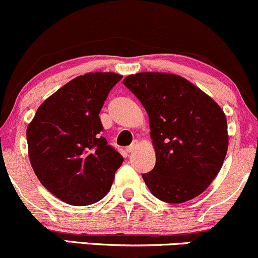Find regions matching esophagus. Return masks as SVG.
Wrapping results in <instances>:
<instances>
[{
	"label": "esophagus",
	"mask_w": 258,
	"mask_h": 258,
	"mask_svg": "<svg viewBox=\"0 0 258 258\" xmlns=\"http://www.w3.org/2000/svg\"><path fill=\"white\" fill-rule=\"evenodd\" d=\"M137 144H138V142H137V141H135V142H134V143H132V144H131V146H128V147H127V148H126V151H127V153H131V152H134V151H135V149H136V148H137Z\"/></svg>",
	"instance_id": "esophagus-1"
}]
</instances>
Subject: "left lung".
<instances>
[{
	"label": "left lung",
	"instance_id": "8db88e82",
	"mask_svg": "<svg viewBox=\"0 0 258 258\" xmlns=\"http://www.w3.org/2000/svg\"><path fill=\"white\" fill-rule=\"evenodd\" d=\"M123 84L149 117L155 166L142 177L153 196L182 203L202 194L219 172L229 136L223 110L187 79L141 72Z\"/></svg>",
	"mask_w": 258,
	"mask_h": 258
}]
</instances>
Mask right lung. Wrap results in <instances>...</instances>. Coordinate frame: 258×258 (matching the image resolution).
I'll list each match as a JSON object with an SVG mask.
<instances>
[{
    "label": "right lung",
    "mask_w": 258,
    "mask_h": 258,
    "mask_svg": "<svg viewBox=\"0 0 258 258\" xmlns=\"http://www.w3.org/2000/svg\"><path fill=\"white\" fill-rule=\"evenodd\" d=\"M122 76L89 72L72 79L36 110L28 124V153L41 185L72 206L109 192L123 158L100 136L99 112Z\"/></svg>",
    "instance_id": "1"
}]
</instances>
